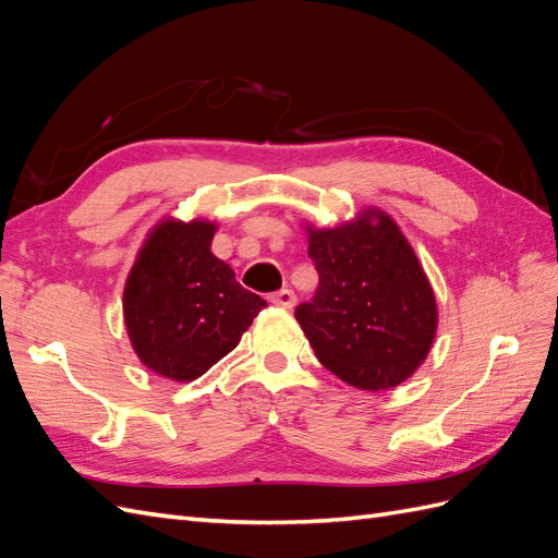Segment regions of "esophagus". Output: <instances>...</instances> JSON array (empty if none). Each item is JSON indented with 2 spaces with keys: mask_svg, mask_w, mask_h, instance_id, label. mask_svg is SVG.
Instances as JSON below:
<instances>
[{
  "mask_svg": "<svg viewBox=\"0 0 558 558\" xmlns=\"http://www.w3.org/2000/svg\"><path fill=\"white\" fill-rule=\"evenodd\" d=\"M269 300H272V305L277 307H283V310H291L295 307V293L291 289H281L277 293L269 295Z\"/></svg>",
  "mask_w": 558,
  "mask_h": 558,
  "instance_id": "esophagus-1",
  "label": "esophagus"
}]
</instances>
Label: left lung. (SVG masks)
Instances as JSON below:
<instances>
[{
    "label": "left lung",
    "mask_w": 558,
    "mask_h": 558,
    "mask_svg": "<svg viewBox=\"0 0 558 558\" xmlns=\"http://www.w3.org/2000/svg\"><path fill=\"white\" fill-rule=\"evenodd\" d=\"M318 289L295 310L320 365L363 391H388L426 361L437 305L414 248L379 209L310 228Z\"/></svg>",
    "instance_id": "left-lung-1"
}]
</instances>
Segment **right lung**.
<instances>
[{
  "label": "right lung",
  "instance_id": "right-lung-1",
  "mask_svg": "<svg viewBox=\"0 0 558 558\" xmlns=\"http://www.w3.org/2000/svg\"><path fill=\"white\" fill-rule=\"evenodd\" d=\"M216 226L167 221L150 230L123 291L140 361L172 381H193L240 344L267 302L242 289L211 253Z\"/></svg>",
  "mask_w": 558,
  "mask_h": 558
}]
</instances>
